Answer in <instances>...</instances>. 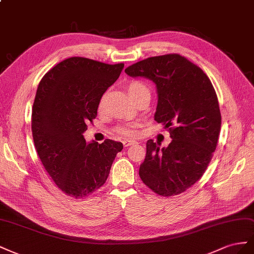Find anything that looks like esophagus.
I'll use <instances>...</instances> for the list:
<instances>
[{
	"mask_svg": "<svg viewBox=\"0 0 254 254\" xmlns=\"http://www.w3.org/2000/svg\"><path fill=\"white\" fill-rule=\"evenodd\" d=\"M122 143H123V146H125V147H129V146H132V144H134L135 141H133V140H123Z\"/></svg>",
	"mask_w": 254,
	"mask_h": 254,
	"instance_id": "esophagus-1",
	"label": "esophagus"
}]
</instances>
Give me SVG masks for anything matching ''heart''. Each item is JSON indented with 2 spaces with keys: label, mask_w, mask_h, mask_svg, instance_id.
<instances>
[{
  "label": "heart",
  "mask_w": 254,
  "mask_h": 254,
  "mask_svg": "<svg viewBox=\"0 0 254 254\" xmlns=\"http://www.w3.org/2000/svg\"><path fill=\"white\" fill-rule=\"evenodd\" d=\"M127 90L128 92V95L131 96V98L137 102V101L142 99V98H150L151 97V91L149 86L143 83L142 81H138V79H134V81H131L127 85ZM105 106V96L101 97L98 103V110L99 112H102L104 110ZM114 131L117 133L118 135L122 137H134L136 135V129L134 125H121L116 127Z\"/></svg>",
  "instance_id": "b5f03b06"
}]
</instances>
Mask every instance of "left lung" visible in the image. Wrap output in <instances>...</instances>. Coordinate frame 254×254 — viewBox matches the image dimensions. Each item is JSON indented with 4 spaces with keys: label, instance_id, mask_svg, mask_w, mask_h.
<instances>
[{
    "label": "left lung",
    "instance_id": "obj_1",
    "mask_svg": "<svg viewBox=\"0 0 254 254\" xmlns=\"http://www.w3.org/2000/svg\"><path fill=\"white\" fill-rule=\"evenodd\" d=\"M126 73L155 83L154 119L172 138L162 149L148 140L139 177L163 197L184 192L203 176L218 142L221 115L214 87L203 70L176 53L148 57L127 67Z\"/></svg>",
    "mask_w": 254,
    "mask_h": 254
}]
</instances>
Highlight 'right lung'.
Segmentation results:
<instances>
[{
	"label": "right lung",
	"instance_id": "right-lung-1",
	"mask_svg": "<svg viewBox=\"0 0 254 254\" xmlns=\"http://www.w3.org/2000/svg\"><path fill=\"white\" fill-rule=\"evenodd\" d=\"M125 64L70 57L43 75L32 111L36 151L54 183L67 195L83 198L102 186L119 141L87 143L83 133L97 117L98 103L119 77Z\"/></svg>",
	"mask_w": 254,
	"mask_h": 254
}]
</instances>
